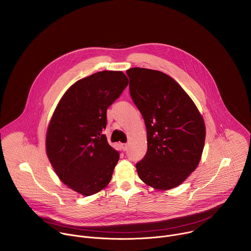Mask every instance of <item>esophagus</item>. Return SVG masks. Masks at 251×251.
<instances>
[{"label":"esophagus","mask_w":251,"mask_h":251,"mask_svg":"<svg viewBox=\"0 0 251 251\" xmlns=\"http://www.w3.org/2000/svg\"><path fill=\"white\" fill-rule=\"evenodd\" d=\"M121 146H122L123 151H127L128 150V144H127V143H125V144H122Z\"/></svg>","instance_id":"1"}]
</instances>
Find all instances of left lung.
<instances>
[{"label": "left lung", "instance_id": "8db88e82", "mask_svg": "<svg viewBox=\"0 0 251 251\" xmlns=\"http://www.w3.org/2000/svg\"><path fill=\"white\" fill-rule=\"evenodd\" d=\"M126 74L131 98L147 129V153L136 164L139 177L158 190L176 188L199 165L205 139L203 119L169 75L140 67Z\"/></svg>", "mask_w": 251, "mask_h": 251}]
</instances>
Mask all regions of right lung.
<instances>
[{
	"instance_id": "obj_1",
	"label": "right lung",
	"mask_w": 251,
	"mask_h": 251,
	"mask_svg": "<svg viewBox=\"0 0 251 251\" xmlns=\"http://www.w3.org/2000/svg\"><path fill=\"white\" fill-rule=\"evenodd\" d=\"M128 85L122 71L104 70L82 78L64 93L47 133V154L68 188L91 196L111 181L119 152L103 134L107 108Z\"/></svg>"
}]
</instances>
